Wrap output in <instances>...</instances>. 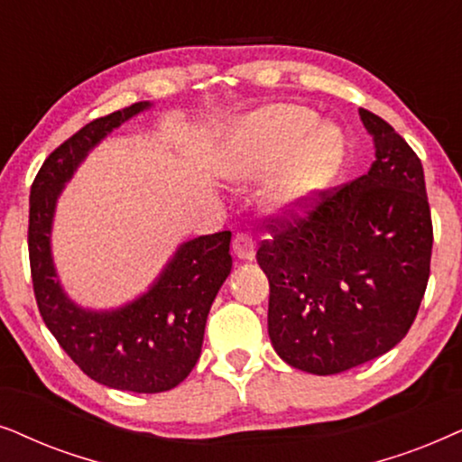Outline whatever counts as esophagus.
Instances as JSON below:
<instances>
[{"label":"esophagus","instance_id":"esophagus-1","mask_svg":"<svg viewBox=\"0 0 462 462\" xmlns=\"http://www.w3.org/2000/svg\"><path fill=\"white\" fill-rule=\"evenodd\" d=\"M232 251H235V255L238 257V260L251 262L255 257L254 236L247 235V232H243V235H236L235 243H232Z\"/></svg>","mask_w":462,"mask_h":462}]
</instances>
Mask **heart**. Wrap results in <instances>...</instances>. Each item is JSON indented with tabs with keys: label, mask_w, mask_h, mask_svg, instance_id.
Segmentation results:
<instances>
[{
	"label": "heart",
	"mask_w": 462,
	"mask_h": 462,
	"mask_svg": "<svg viewBox=\"0 0 462 462\" xmlns=\"http://www.w3.org/2000/svg\"><path fill=\"white\" fill-rule=\"evenodd\" d=\"M346 164V137L310 109L274 103L226 126L219 167L232 183L270 177L268 205L274 213L300 215L315 207Z\"/></svg>",
	"instance_id": "b5f03b06"
}]
</instances>
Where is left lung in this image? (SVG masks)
Listing matches in <instances>:
<instances>
[{"label":"left lung","instance_id":"8db88e82","mask_svg":"<svg viewBox=\"0 0 462 462\" xmlns=\"http://www.w3.org/2000/svg\"><path fill=\"white\" fill-rule=\"evenodd\" d=\"M374 162L257 249L270 282L268 336L285 364L317 376L389 353L408 334L431 268L433 227L420 160L359 109Z\"/></svg>","mask_w":462,"mask_h":462}]
</instances>
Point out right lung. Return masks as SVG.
<instances>
[{"label":"right lung","mask_w":462,"mask_h":462,"mask_svg":"<svg viewBox=\"0 0 462 462\" xmlns=\"http://www.w3.org/2000/svg\"><path fill=\"white\" fill-rule=\"evenodd\" d=\"M152 107L133 103L79 128L46 158L29 196L31 276L46 328L86 376L131 393L171 391L188 378L208 310L232 270V235L217 232L181 243L143 293L112 309L78 304L60 282L52 255L60 194L103 139Z\"/></svg>","instance_id":"add662e5"}]
</instances>
